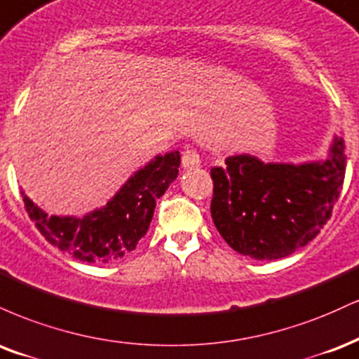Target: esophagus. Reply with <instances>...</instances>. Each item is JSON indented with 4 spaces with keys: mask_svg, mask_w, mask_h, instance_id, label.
<instances>
[{
    "mask_svg": "<svg viewBox=\"0 0 359 359\" xmlns=\"http://www.w3.org/2000/svg\"><path fill=\"white\" fill-rule=\"evenodd\" d=\"M181 163H183L184 170H195V168L200 166V163H201L200 154H198L196 149H193V147H188V149L183 151Z\"/></svg>",
    "mask_w": 359,
    "mask_h": 359,
    "instance_id": "obj_1",
    "label": "esophagus"
}]
</instances>
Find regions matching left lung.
Returning <instances> with one entry per match:
<instances>
[{
  "label": "left lung",
  "instance_id": "1",
  "mask_svg": "<svg viewBox=\"0 0 359 359\" xmlns=\"http://www.w3.org/2000/svg\"><path fill=\"white\" fill-rule=\"evenodd\" d=\"M212 168V218L229 245L257 260H276L307 245L331 218L346 171L344 141L324 161L264 163L250 154Z\"/></svg>",
  "mask_w": 359,
  "mask_h": 359
}]
</instances>
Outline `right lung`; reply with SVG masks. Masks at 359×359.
Wrapping results in <instances>:
<instances>
[{"label":"right lung","instance_id":"obj_1","mask_svg":"<svg viewBox=\"0 0 359 359\" xmlns=\"http://www.w3.org/2000/svg\"><path fill=\"white\" fill-rule=\"evenodd\" d=\"M178 151L156 156L134 172L102 208L86 217L46 215L21 191L28 217L43 237L75 259L105 264L122 259L136 248L153 220L156 201L178 176Z\"/></svg>","mask_w":359,"mask_h":359}]
</instances>
